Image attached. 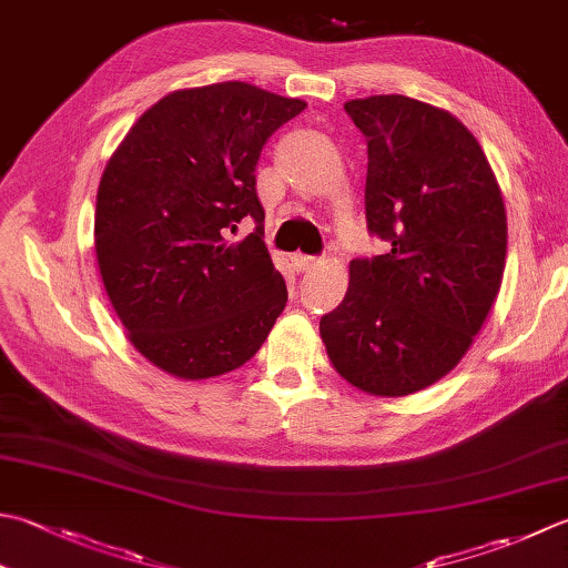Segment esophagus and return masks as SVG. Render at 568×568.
I'll return each instance as SVG.
<instances>
[{
  "instance_id": "1",
  "label": "esophagus",
  "mask_w": 568,
  "mask_h": 568,
  "mask_svg": "<svg viewBox=\"0 0 568 568\" xmlns=\"http://www.w3.org/2000/svg\"><path fill=\"white\" fill-rule=\"evenodd\" d=\"M293 263L297 265L300 271H313L315 265H320L322 261L317 258V255H305V253H295L293 255Z\"/></svg>"
}]
</instances>
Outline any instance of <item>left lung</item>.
Wrapping results in <instances>:
<instances>
[{
  "mask_svg": "<svg viewBox=\"0 0 568 568\" xmlns=\"http://www.w3.org/2000/svg\"><path fill=\"white\" fill-rule=\"evenodd\" d=\"M366 138V226L388 253L349 263L320 335L342 379L408 396L458 366L503 285V192L473 132L406 95L344 103Z\"/></svg>",
  "mask_w": 568,
  "mask_h": 568,
  "instance_id": "obj_1",
  "label": "left lung"
}]
</instances>
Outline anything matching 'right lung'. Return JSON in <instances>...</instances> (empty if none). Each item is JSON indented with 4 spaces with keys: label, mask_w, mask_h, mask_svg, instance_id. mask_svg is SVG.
I'll return each instance as SVG.
<instances>
[{
    "label": "right lung",
    "mask_w": 568,
    "mask_h": 568,
    "mask_svg": "<svg viewBox=\"0 0 568 568\" xmlns=\"http://www.w3.org/2000/svg\"><path fill=\"white\" fill-rule=\"evenodd\" d=\"M305 105L241 81L174 91L108 160L95 199L100 277L132 347L162 372L196 382L239 369L283 313L255 164ZM243 217L256 231L229 244Z\"/></svg>",
    "instance_id": "right-lung-1"
}]
</instances>
